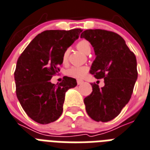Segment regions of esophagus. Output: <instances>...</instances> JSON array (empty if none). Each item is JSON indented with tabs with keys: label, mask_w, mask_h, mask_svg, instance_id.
<instances>
[{
	"label": "esophagus",
	"mask_w": 150,
	"mask_h": 150,
	"mask_svg": "<svg viewBox=\"0 0 150 150\" xmlns=\"http://www.w3.org/2000/svg\"><path fill=\"white\" fill-rule=\"evenodd\" d=\"M83 83H84V82H83V80H80V79L77 80V84H78V85H81V84H83Z\"/></svg>",
	"instance_id": "esophagus-1"
}]
</instances>
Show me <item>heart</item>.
<instances>
[{"label": "heart", "mask_w": 150, "mask_h": 150, "mask_svg": "<svg viewBox=\"0 0 150 150\" xmlns=\"http://www.w3.org/2000/svg\"><path fill=\"white\" fill-rule=\"evenodd\" d=\"M76 47L79 51L85 54H87L88 52H90V45L86 40H81L77 43ZM67 57H68V50H65L62 54V61L64 64L67 62ZM88 70L89 69L86 66H73L66 71V74L71 77L82 79L86 75Z\"/></svg>", "instance_id": "heart-1"}]
</instances>
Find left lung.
<instances>
[{
  "label": "left lung",
  "mask_w": 150,
  "mask_h": 150,
  "mask_svg": "<svg viewBox=\"0 0 150 150\" xmlns=\"http://www.w3.org/2000/svg\"><path fill=\"white\" fill-rule=\"evenodd\" d=\"M92 45L96 58L90 73L104 79L99 88L92 83L93 91L85 98L86 110L95 121L108 122L116 118L128 103L138 78L137 60L120 35L105 30H86L81 34Z\"/></svg>",
  "instance_id": "left-lung-1"
}]
</instances>
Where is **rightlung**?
Masks as SVG:
<instances>
[{
	"mask_svg": "<svg viewBox=\"0 0 150 150\" xmlns=\"http://www.w3.org/2000/svg\"><path fill=\"white\" fill-rule=\"evenodd\" d=\"M83 30H51L38 34L17 60L14 76L20 105L33 120L41 124L54 122L63 112L65 93L77 85L64 76L59 84L50 82L60 71L62 54L79 38Z\"/></svg>",
	"mask_w": 150,
	"mask_h": 150,
	"instance_id": "1",
	"label": "right lung"
}]
</instances>
